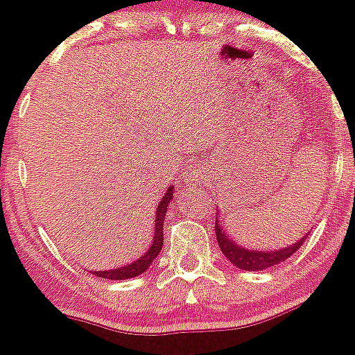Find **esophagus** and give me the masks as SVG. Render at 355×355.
<instances>
[{
  "mask_svg": "<svg viewBox=\"0 0 355 355\" xmlns=\"http://www.w3.org/2000/svg\"><path fill=\"white\" fill-rule=\"evenodd\" d=\"M194 173H196V171H194ZM194 173H192V175H194ZM191 180H194V178H191Z\"/></svg>",
  "mask_w": 355,
  "mask_h": 355,
  "instance_id": "1",
  "label": "esophagus"
}]
</instances>
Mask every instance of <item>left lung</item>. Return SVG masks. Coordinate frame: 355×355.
I'll use <instances>...</instances> for the list:
<instances>
[{
    "mask_svg": "<svg viewBox=\"0 0 355 355\" xmlns=\"http://www.w3.org/2000/svg\"><path fill=\"white\" fill-rule=\"evenodd\" d=\"M220 214L216 213V241L218 245H220L221 252L225 254L228 261H230L234 266H237L239 270H245V271H261L266 270V268L275 266V264L282 263V261L288 259L300 245L306 242V239L309 237L311 230L300 239L299 242L295 244L284 247V249L278 250H252V249H245V247H241L237 242L232 241L230 237L227 235V230H223V227L220 225V220H218Z\"/></svg>",
    "mask_w": 355,
    "mask_h": 355,
    "instance_id": "8db88e82",
    "label": "left lung"
}]
</instances>
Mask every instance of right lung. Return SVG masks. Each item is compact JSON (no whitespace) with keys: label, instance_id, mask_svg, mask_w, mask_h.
Masks as SVG:
<instances>
[{"label":"right lung","instance_id":"obj_1","mask_svg":"<svg viewBox=\"0 0 355 355\" xmlns=\"http://www.w3.org/2000/svg\"><path fill=\"white\" fill-rule=\"evenodd\" d=\"M173 199V185L168 187L166 194L163 196L156 207V220H155V237L151 241V247L146 250L142 256H139L137 259L132 261L127 266H120L116 270L110 271H94L96 277L101 278H110V280H127V278L139 277V275L144 273L149 266L153 264V261L159 256L161 247H163V223L164 216H166L168 206H170V200Z\"/></svg>","mask_w":355,"mask_h":355}]
</instances>
